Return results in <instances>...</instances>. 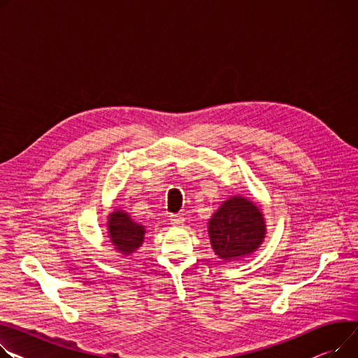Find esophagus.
Here are the masks:
<instances>
[{
  "label": "esophagus",
  "mask_w": 358,
  "mask_h": 358,
  "mask_svg": "<svg viewBox=\"0 0 358 358\" xmlns=\"http://www.w3.org/2000/svg\"><path fill=\"white\" fill-rule=\"evenodd\" d=\"M170 220H171L173 226H182L184 224V217L178 216V214H173Z\"/></svg>",
  "instance_id": "esophagus-1"
}]
</instances>
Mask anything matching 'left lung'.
Wrapping results in <instances>:
<instances>
[{
  "label": "left lung",
  "mask_w": 358,
  "mask_h": 358,
  "mask_svg": "<svg viewBox=\"0 0 358 358\" xmlns=\"http://www.w3.org/2000/svg\"><path fill=\"white\" fill-rule=\"evenodd\" d=\"M264 213L253 201L233 196L208 220L211 248L224 262L252 255L265 239Z\"/></svg>",
  "instance_id": "obj_1"
}]
</instances>
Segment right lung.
Segmentation results:
<instances>
[{"label": "right lung", "instance_id": "1", "mask_svg": "<svg viewBox=\"0 0 358 358\" xmlns=\"http://www.w3.org/2000/svg\"><path fill=\"white\" fill-rule=\"evenodd\" d=\"M108 234L115 250L128 256L144 242L145 227L134 222L124 210H115L108 216Z\"/></svg>", "mask_w": 358, "mask_h": 358}]
</instances>
